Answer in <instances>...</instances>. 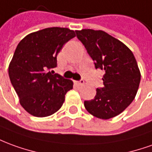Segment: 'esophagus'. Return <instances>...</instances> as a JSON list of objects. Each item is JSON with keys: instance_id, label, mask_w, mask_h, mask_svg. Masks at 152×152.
<instances>
[{"instance_id": "34e87169", "label": "esophagus", "mask_w": 152, "mask_h": 152, "mask_svg": "<svg viewBox=\"0 0 152 152\" xmlns=\"http://www.w3.org/2000/svg\"><path fill=\"white\" fill-rule=\"evenodd\" d=\"M76 84L77 86H82V85H84V80H80V81H76Z\"/></svg>"}]
</instances>
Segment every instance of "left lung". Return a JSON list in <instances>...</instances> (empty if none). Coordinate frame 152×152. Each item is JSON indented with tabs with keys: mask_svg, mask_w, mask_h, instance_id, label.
I'll list each match as a JSON object with an SVG mask.
<instances>
[{
	"mask_svg": "<svg viewBox=\"0 0 152 152\" xmlns=\"http://www.w3.org/2000/svg\"><path fill=\"white\" fill-rule=\"evenodd\" d=\"M76 36L94 61L95 68L104 70V87L95 97L84 102L93 116L109 119L120 114L135 98L141 80L136 58L128 47L102 30H76Z\"/></svg>",
	"mask_w": 152,
	"mask_h": 152,
	"instance_id": "obj_1",
	"label": "left lung"
}]
</instances>
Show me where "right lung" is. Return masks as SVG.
Wrapping results in <instances>:
<instances>
[{
	"label": "right lung",
	"instance_id": "1",
	"mask_svg": "<svg viewBox=\"0 0 152 152\" xmlns=\"http://www.w3.org/2000/svg\"><path fill=\"white\" fill-rule=\"evenodd\" d=\"M75 36L68 28H47L25 36L17 45L8 72L20 104L29 114H53L73 88L72 80L48 71L57 66V55Z\"/></svg>",
	"mask_w": 152,
	"mask_h": 152
}]
</instances>
